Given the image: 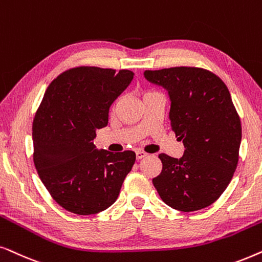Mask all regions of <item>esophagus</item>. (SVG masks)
I'll use <instances>...</instances> for the list:
<instances>
[{
	"label": "esophagus",
	"mask_w": 262,
	"mask_h": 262,
	"mask_svg": "<svg viewBox=\"0 0 262 262\" xmlns=\"http://www.w3.org/2000/svg\"><path fill=\"white\" fill-rule=\"evenodd\" d=\"M146 156H147V153H145V152H142V151H137V159L138 160L145 158Z\"/></svg>",
	"instance_id": "esophagus-1"
}]
</instances>
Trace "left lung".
Instances as JSON below:
<instances>
[{
    "label": "left lung",
    "mask_w": 262,
    "mask_h": 262,
    "mask_svg": "<svg viewBox=\"0 0 262 262\" xmlns=\"http://www.w3.org/2000/svg\"><path fill=\"white\" fill-rule=\"evenodd\" d=\"M149 82L169 92L170 124L184 153H160L163 169L152 180L170 207L193 212L210 206L229 186L237 163L242 127L224 81L198 67L146 71Z\"/></svg>",
    "instance_id": "left-lung-1"
}]
</instances>
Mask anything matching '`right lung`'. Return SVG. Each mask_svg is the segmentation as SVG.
<instances>
[{
  "label": "right lung",
  "mask_w": 262,
  "mask_h": 262,
  "mask_svg": "<svg viewBox=\"0 0 262 262\" xmlns=\"http://www.w3.org/2000/svg\"><path fill=\"white\" fill-rule=\"evenodd\" d=\"M134 73L75 67L52 80L33 118V162L52 199L72 213H99L116 201L135 153L93 145Z\"/></svg>",
  "instance_id": "right-lung-1"
}]
</instances>
